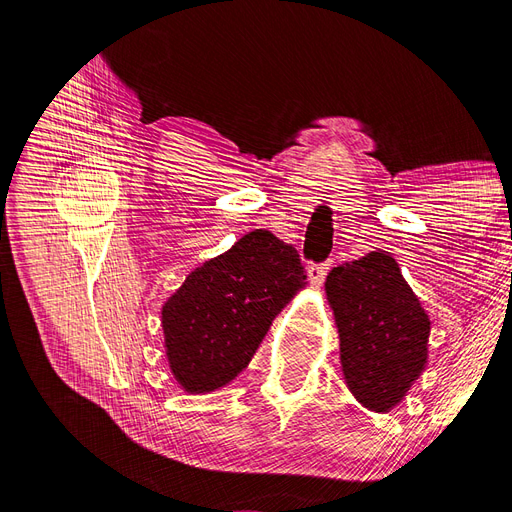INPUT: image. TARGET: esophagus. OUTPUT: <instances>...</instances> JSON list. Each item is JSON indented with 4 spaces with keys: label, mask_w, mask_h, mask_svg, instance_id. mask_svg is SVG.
<instances>
[{
    "label": "esophagus",
    "mask_w": 512,
    "mask_h": 512,
    "mask_svg": "<svg viewBox=\"0 0 512 512\" xmlns=\"http://www.w3.org/2000/svg\"><path fill=\"white\" fill-rule=\"evenodd\" d=\"M329 269H331V260H324V262H312V265L307 267L309 280H312L314 284H322L324 275L329 273Z\"/></svg>",
    "instance_id": "esophagus-1"
}]
</instances>
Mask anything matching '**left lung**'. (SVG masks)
<instances>
[{
	"mask_svg": "<svg viewBox=\"0 0 512 512\" xmlns=\"http://www.w3.org/2000/svg\"><path fill=\"white\" fill-rule=\"evenodd\" d=\"M324 290L348 389L365 408L389 412L427 365L425 309L386 252L333 267Z\"/></svg>",
	"mask_w": 512,
	"mask_h": 512,
	"instance_id": "obj_1",
	"label": "left lung"
}]
</instances>
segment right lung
I'll list each match as a JSON object with an SVG mask.
<instances>
[{
	"instance_id": "right-lung-1",
	"label": "right lung",
	"mask_w": 512,
	"mask_h": 512,
	"mask_svg": "<svg viewBox=\"0 0 512 512\" xmlns=\"http://www.w3.org/2000/svg\"><path fill=\"white\" fill-rule=\"evenodd\" d=\"M305 277L299 252L262 228L194 269L162 307L166 356L183 389L207 393L241 374Z\"/></svg>"
}]
</instances>
